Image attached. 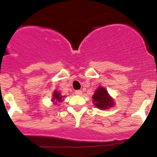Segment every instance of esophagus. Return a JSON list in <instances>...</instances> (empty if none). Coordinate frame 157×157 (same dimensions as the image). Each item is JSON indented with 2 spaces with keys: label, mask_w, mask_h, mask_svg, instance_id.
<instances>
[{
  "label": "esophagus",
  "mask_w": 157,
  "mask_h": 157,
  "mask_svg": "<svg viewBox=\"0 0 157 157\" xmlns=\"http://www.w3.org/2000/svg\"><path fill=\"white\" fill-rule=\"evenodd\" d=\"M74 93H75V95H80L82 94V91H81V90H76V91L74 92Z\"/></svg>",
  "instance_id": "esophagus-1"
}]
</instances>
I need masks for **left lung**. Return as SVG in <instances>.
<instances>
[{
	"label": "left lung",
	"mask_w": 157,
	"mask_h": 157,
	"mask_svg": "<svg viewBox=\"0 0 157 157\" xmlns=\"http://www.w3.org/2000/svg\"><path fill=\"white\" fill-rule=\"evenodd\" d=\"M92 99L95 106L101 110H106L114 105L113 99L109 95L108 91L102 86L97 88L92 95Z\"/></svg>",
	"instance_id": "left-lung-1"
}]
</instances>
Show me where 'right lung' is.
<instances>
[{
    "label": "right lung",
    "instance_id": "1",
    "mask_svg": "<svg viewBox=\"0 0 157 157\" xmlns=\"http://www.w3.org/2000/svg\"><path fill=\"white\" fill-rule=\"evenodd\" d=\"M62 98H64V97L62 95H61V94L59 92L54 91L52 101H55V103H56V101L61 102L62 101Z\"/></svg>",
    "mask_w": 157,
    "mask_h": 157
}]
</instances>
